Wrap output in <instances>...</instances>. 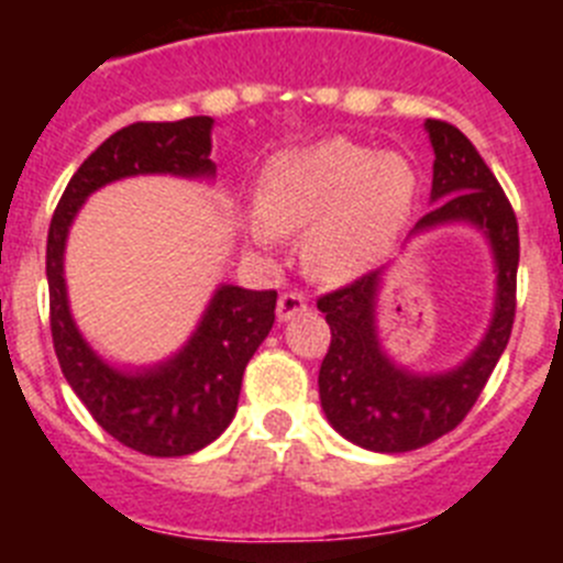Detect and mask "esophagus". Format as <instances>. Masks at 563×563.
<instances>
[{"instance_id": "1", "label": "esophagus", "mask_w": 563, "mask_h": 563, "mask_svg": "<svg viewBox=\"0 0 563 563\" xmlns=\"http://www.w3.org/2000/svg\"><path fill=\"white\" fill-rule=\"evenodd\" d=\"M307 310V298L301 292H282L278 296V305H276V316L278 321H290L296 318L298 312Z\"/></svg>"}]
</instances>
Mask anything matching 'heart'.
Wrapping results in <instances>:
<instances>
[{"mask_svg":"<svg viewBox=\"0 0 563 563\" xmlns=\"http://www.w3.org/2000/svg\"><path fill=\"white\" fill-rule=\"evenodd\" d=\"M417 172L402 154L346 137L273 154L258 174L245 231L258 247L305 232V262L321 278H350L395 247L417 206Z\"/></svg>","mask_w":563,"mask_h":563,"instance_id":"obj_1","label":"heart"}]
</instances>
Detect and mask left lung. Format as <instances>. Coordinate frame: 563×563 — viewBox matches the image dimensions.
<instances>
[{"instance_id": "1", "label": "left lung", "mask_w": 563, "mask_h": 563, "mask_svg": "<svg viewBox=\"0 0 563 563\" xmlns=\"http://www.w3.org/2000/svg\"><path fill=\"white\" fill-rule=\"evenodd\" d=\"M434 148L431 208L409 239L442 225H471L494 256V312L474 352L445 372H417L386 352L377 327V298L389 267L318 298L332 343L318 372L321 409L343 440L366 451L402 454L456 429L499 363L516 316L519 225L474 143L445 121H426Z\"/></svg>"}]
</instances>
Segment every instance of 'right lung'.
<instances>
[{
	"label": "right lung",
	"instance_id": "add662e5",
	"mask_svg": "<svg viewBox=\"0 0 563 563\" xmlns=\"http://www.w3.org/2000/svg\"><path fill=\"white\" fill-rule=\"evenodd\" d=\"M211 129L213 118L197 114L109 134L67 183L47 233L49 330L64 377L107 434L146 456L194 454L228 429L247 361L276 321V290L220 285L174 355L148 366H114L89 346L73 318L64 251L81 206L109 183L143 174L213 180Z\"/></svg>",
	"mask_w": 563,
	"mask_h": 563
}]
</instances>
